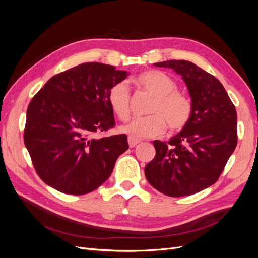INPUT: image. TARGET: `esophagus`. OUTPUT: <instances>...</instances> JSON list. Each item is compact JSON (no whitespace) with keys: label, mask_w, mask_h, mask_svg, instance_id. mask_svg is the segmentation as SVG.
<instances>
[{"label":"esophagus","mask_w":258,"mask_h":258,"mask_svg":"<svg viewBox=\"0 0 258 258\" xmlns=\"http://www.w3.org/2000/svg\"><path fill=\"white\" fill-rule=\"evenodd\" d=\"M140 142V140H138V139H135V138H132V137H129L128 138V143H129V146L130 147H135L136 145H138Z\"/></svg>","instance_id":"obj_1"}]
</instances>
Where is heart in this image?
<instances>
[{"mask_svg": "<svg viewBox=\"0 0 258 258\" xmlns=\"http://www.w3.org/2000/svg\"><path fill=\"white\" fill-rule=\"evenodd\" d=\"M136 83L140 88L150 92L155 100L150 116L135 118L123 124L121 131L135 139L157 137L167 129L182 130L189 122L192 105L189 98L177 91V84L169 75L157 70L139 74ZM107 100L112 111L120 120L130 116V90L126 82L114 84L108 90Z\"/></svg>", "mask_w": 258, "mask_h": 258, "instance_id": "heart-1", "label": "heart"}]
</instances>
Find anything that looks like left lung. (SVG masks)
Here are the masks:
<instances>
[{
	"label": "left lung",
	"mask_w": 258,
	"mask_h": 258,
	"mask_svg": "<svg viewBox=\"0 0 258 258\" xmlns=\"http://www.w3.org/2000/svg\"><path fill=\"white\" fill-rule=\"evenodd\" d=\"M182 76L191 98L189 122L168 143L154 141L145 176L170 197L196 194L213 185L237 146V111L216 77L186 60L154 63Z\"/></svg>",
	"instance_id": "obj_1"
}]
</instances>
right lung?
<instances>
[{
	"instance_id": "1",
	"label": "right lung",
	"mask_w": 258,
	"mask_h": 258,
	"mask_svg": "<svg viewBox=\"0 0 258 258\" xmlns=\"http://www.w3.org/2000/svg\"><path fill=\"white\" fill-rule=\"evenodd\" d=\"M127 75L87 62L52 76L31 100L23 140L43 182L68 195H85L110 177L128 150L127 136H96L115 126L107 93Z\"/></svg>"
}]
</instances>
